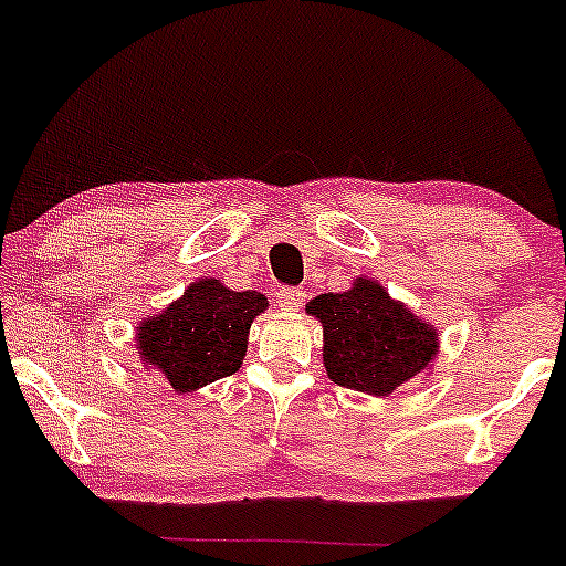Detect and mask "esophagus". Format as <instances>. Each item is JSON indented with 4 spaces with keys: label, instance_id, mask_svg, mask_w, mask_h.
Segmentation results:
<instances>
[{
    "label": "esophagus",
    "instance_id": "esophagus-1",
    "mask_svg": "<svg viewBox=\"0 0 566 566\" xmlns=\"http://www.w3.org/2000/svg\"><path fill=\"white\" fill-rule=\"evenodd\" d=\"M274 301L282 305L284 311H297L305 301V292L295 287H279L274 290Z\"/></svg>",
    "mask_w": 566,
    "mask_h": 566
}]
</instances>
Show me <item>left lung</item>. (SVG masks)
I'll list each match as a JSON object with an SVG mask.
<instances>
[{"label": "left lung", "instance_id": "1", "mask_svg": "<svg viewBox=\"0 0 566 566\" xmlns=\"http://www.w3.org/2000/svg\"><path fill=\"white\" fill-rule=\"evenodd\" d=\"M322 322V361L327 378L369 396L394 394L433 369L439 333L378 279L356 276L346 292H324L305 305Z\"/></svg>", "mask_w": 566, "mask_h": 566}]
</instances>
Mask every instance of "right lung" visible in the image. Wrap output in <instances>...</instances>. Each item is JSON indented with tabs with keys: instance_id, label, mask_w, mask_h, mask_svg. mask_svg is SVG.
I'll list each match as a JSON object with an SVG mask.
<instances>
[{
	"instance_id": "obj_1",
	"label": "right lung",
	"mask_w": 566,
	"mask_h": 566,
	"mask_svg": "<svg viewBox=\"0 0 566 566\" xmlns=\"http://www.w3.org/2000/svg\"><path fill=\"white\" fill-rule=\"evenodd\" d=\"M265 308L263 292L229 290L216 276L197 279L135 327V356L178 394L199 391L242 367L250 327Z\"/></svg>"
}]
</instances>
